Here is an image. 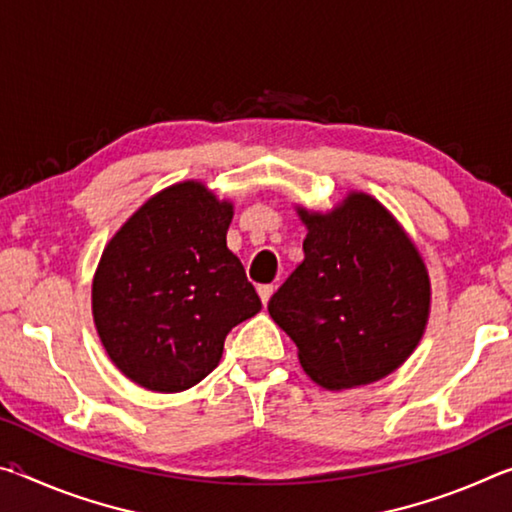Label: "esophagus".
Wrapping results in <instances>:
<instances>
[{"label": "esophagus", "mask_w": 512, "mask_h": 512, "mask_svg": "<svg viewBox=\"0 0 512 512\" xmlns=\"http://www.w3.org/2000/svg\"><path fill=\"white\" fill-rule=\"evenodd\" d=\"M273 291H275V287H273V284H262V287H257V293H259V298H262V302H264V307L268 305V300H271V296H273Z\"/></svg>", "instance_id": "esophagus-1"}]
</instances>
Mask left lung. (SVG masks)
Here are the masks:
<instances>
[{"label": "left lung", "mask_w": 512, "mask_h": 512, "mask_svg": "<svg viewBox=\"0 0 512 512\" xmlns=\"http://www.w3.org/2000/svg\"><path fill=\"white\" fill-rule=\"evenodd\" d=\"M305 259L268 300L325 388L370 384L415 350L429 316V275L418 250L375 198L350 194L329 214L300 210Z\"/></svg>", "instance_id": "obj_1"}]
</instances>
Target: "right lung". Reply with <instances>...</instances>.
<instances>
[{
  "label": "right lung",
  "instance_id": "add662e5",
  "mask_svg": "<svg viewBox=\"0 0 512 512\" xmlns=\"http://www.w3.org/2000/svg\"><path fill=\"white\" fill-rule=\"evenodd\" d=\"M230 221V203L201 183H180L146 201L103 250L94 323L135 384L187 391L219 366L230 329L262 309L225 244Z\"/></svg>",
  "mask_w": 512,
  "mask_h": 512
}]
</instances>
